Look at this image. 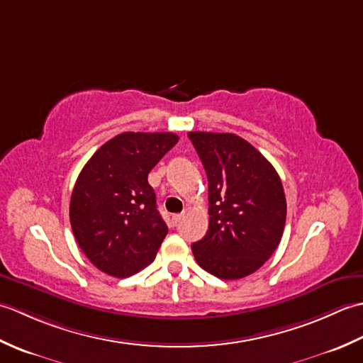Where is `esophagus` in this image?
<instances>
[{"label":"esophagus","mask_w":363,"mask_h":363,"mask_svg":"<svg viewBox=\"0 0 363 363\" xmlns=\"http://www.w3.org/2000/svg\"><path fill=\"white\" fill-rule=\"evenodd\" d=\"M184 220V213H177V215H173V221L176 223V225H177V223H179V221H182Z\"/></svg>","instance_id":"1"}]
</instances>
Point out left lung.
Wrapping results in <instances>:
<instances>
[{"label": "left lung", "instance_id": "obj_1", "mask_svg": "<svg viewBox=\"0 0 363 363\" xmlns=\"http://www.w3.org/2000/svg\"><path fill=\"white\" fill-rule=\"evenodd\" d=\"M209 181V229L191 245L198 265L225 281L265 264L281 242L287 215L274 167L245 138L189 133Z\"/></svg>", "mask_w": 363, "mask_h": 363}]
</instances>
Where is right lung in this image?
<instances>
[{"instance_id":"obj_1","label":"right lung","mask_w":363,"mask_h":363,"mask_svg":"<svg viewBox=\"0 0 363 363\" xmlns=\"http://www.w3.org/2000/svg\"><path fill=\"white\" fill-rule=\"evenodd\" d=\"M177 140L173 133H123L84 165L70 223L79 248L103 273L133 276L156 257L168 228L148 174Z\"/></svg>"}]
</instances>
